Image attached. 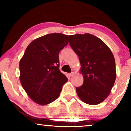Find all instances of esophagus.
Masks as SVG:
<instances>
[{
    "instance_id": "esophagus-1",
    "label": "esophagus",
    "mask_w": 131,
    "mask_h": 131,
    "mask_svg": "<svg viewBox=\"0 0 131 131\" xmlns=\"http://www.w3.org/2000/svg\"><path fill=\"white\" fill-rule=\"evenodd\" d=\"M69 75H70V76H71H71H73V75H74V73H73V72H71V73L69 74Z\"/></svg>"
}]
</instances>
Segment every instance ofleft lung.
Here are the masks:
<instances>
[{"label":"left lung","instance_id":"1","mask_svg":"<svg viewBox=\"0 0 131 131\" xmlns=\"http://www.w3.org/2000/svg\"><path fill=\"white\" fill-rule=\"evenodd\" d=\"M71 49L78 55L84 82L76 89L84 103H100L110 93L116 79L115 60L112 51L102 40L92 34L69 36Z\"/></svg>","mask_w":131,"mask_h":131}]
</instances>
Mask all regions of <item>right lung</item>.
<instances>
[{"label": "right lung", "instance_id": "1", "mask_svg": "<svg viewBox=\"0 0 131 131\" xmlns=\"http://www.w3.org/2000/svg\"><path fill=\"white\" fill-rule=\"evenodd\" d=\"M68 36L52 33L34 40L19 61L20 82L34 102L45 105L59 97L68 78L59 70V52Z\"/></svg>", "mask_w": 131, "mask_h": 131}]
</instances>
